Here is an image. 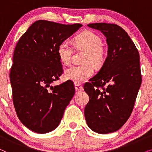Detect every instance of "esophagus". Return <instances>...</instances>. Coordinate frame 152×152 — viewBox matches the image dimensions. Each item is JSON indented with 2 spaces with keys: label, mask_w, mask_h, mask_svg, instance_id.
Listing matches in <instances>:
<instances>
[{
  "label": "esophagus",
  "mask_w": 152,
  "mask_h": 152,
  "mask_svg": "<svg viewBox=\"0 0 152 152\" xmlns=\"http://www.w3.org/2000/svg\"><path fill=\"white\" fill-rule=\"evenodd\" d=\"M75 90L77 91H83V87L82 85H80V84H75Z\"/></svg>",
  "instance_id": "esophagus-1"
}]
</instances>
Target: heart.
<instances>
[{
	"label": "heart",
	"instance_id": "1",
	"mask_svg": "<svg viewBox=\"0 0 152 152\" xmlns=\"http://www.w3.org/2000/svg\"><path fill=\"white\" fill-rule=\"evenodd\" d=\"M76 43L87 51L85 62H91L95 66H99L104 59V53L102 48L101 37L91 31H84L75 37ZM57 55L64 64H68L71 61L72 48L68 40H64L57 48ZM94 70L90 63L82 65H72L64 72L66 80H71L75 84H80L93 75Z\"/></svg>",
	"mask_w": 152,
	"mask_h": 152
}]
</instances>
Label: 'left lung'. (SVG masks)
Wrapping results in <instances>:
<instances>
[{"mask_svg":"<svg viewBox=\"0 0 152 152\" xmlns=\"http://www.w3.org/2000/svg\"><path fill=\"white\" fill-rule=\"evenodd\" d=\"M87 26L102 32L108 51L101 69L84 86L89 96L84 115L93 132L109 134L124 125L134 109L142 82L140 56L127 33L118 25L97 23Z\"/></svg>","mask_w":152,"mask_h":152,"instance_id":"1","label":"left lung"}]
</instances>
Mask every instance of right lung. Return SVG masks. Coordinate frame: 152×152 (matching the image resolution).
Here are the masks:
<instances>
[{"mask_svg": "<svg viewBox=\"0 0 152 152\" xmlns=\"http://www.w3.org/2000/svg\"><path fill=\"white\" fill-rule=\"evenodd\" d=\"M82 26L37 20L16 45L10 74L13 102L20 122L32 132L46 134L55 129L74 96L72 81L51 84L63 73L58 45Z\"/></svg>", "mask_w": 152, "mask_h": 152, "instance_id": "add662e5", "label": "right lung"}]
</instances>
